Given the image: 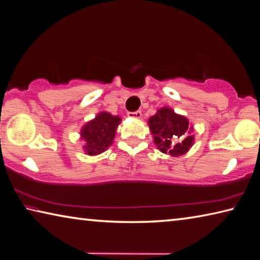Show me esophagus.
<instances>
[{"mask_svg":"<svg viewBox=\"0 0 260 260\" xmlns=\"http://www.w3.org/2000/svg\"><path fill=\"white\" fill-rule=\"evenodd\" d=\"M127 116L129 117H131V118H140L142 117V112H140V110H137V112H130V113H127Z\"/></svg>","mask_w":260,"mask_h":260,"instance_id":"1","label":"esophagus"}]
</instances>
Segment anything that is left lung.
<instances>
[{
    "label": "left lung",
    "instance_id": "1",
    "mask_svg": "<svg viewBox=\"0 0 260 260\" xmlns=\"http://www.w3.org/2000/svg\"><path fill=\"white\" fill-rule=\"evenodd\" d=\"M148 127L156 148L172 156L184 155L194 143L193 126L170 107H161L148 118Z\"/></svg>",
    "mask_w": 260,
    "mask_h": 260
}]
</instances>
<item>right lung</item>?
<instances>
[{
  "label": "right lung",
  "instance_id": "right-lung-1",
  "mask_svg": "<svg viewBox=\"0 0 260 260\" xmlns=\"http://www.w3.org/2000/svg\"><path fill=\"white\" fill-rule=\"evenodd\" d=\"M121 121L120 116H115L108 112H100L93 120L85 123L79 133L80 140L84 142L85 154L93 156L107 150L114 142Z\"/></svg>",
  "mask_w": 260,
  "mask_h": 260
}]
</instances>
